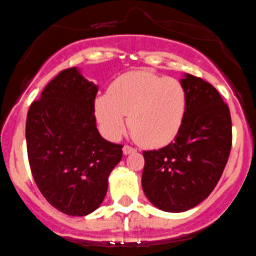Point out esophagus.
<instances>
[{
    "mask_svg": "<svg viewBox=\"0 0 256 256\" xmlns=\"http://www.w3.org/2000/svg\"><path fill=\"white\" fill-rule=\"evenodd\" d=\"M133 152H136V148H133L132 146H128V144H126V146L123 147L124 154H133Z\"/></svg>",
    "mask_w": 256,
    "mask_h": 256,
    "instance_id": "34e87169",
    "label": "esophagus"
}]
</instances>
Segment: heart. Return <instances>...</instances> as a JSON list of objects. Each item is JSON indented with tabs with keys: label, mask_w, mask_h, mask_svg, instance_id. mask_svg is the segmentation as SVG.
<instances>
[{
	"label": "heart",
	"mask_w": 256,
	"mask_h": 256,
	"mask_svg": "<svg viewBox=\"0 0 256 256\" xmlns=\"http://www.w3.org/2000/svg\"><path fill=\"white\" fill-rule=\"evenodd\" d=\"M186 112V91L182 82L148 71H132L119 76L109 92L95 99V116L110 138L120 136L126 124L138 144L161 147L179 133Z\"/></svg>",
	"instance_id": "1"
}]
</instances>
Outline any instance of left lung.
Wrapping results in <instances>:
<instances>
[{
  "mask_svg": "<svg viewBox=\"0 0 256 256\" xmlns=\"http://www.w3.org/2000/svg\"><path fill=\"white\" fill-rule=\"evenodd\" d=\"M186 112L175 140L144 151L142 188L154 207L184 212L204 200L218 182L232 146L230 109L200 77L185 74Z\"/></svg>",
  "mask_w": 256,
  "mask_h": 256,
  "instance_id": "obj_1",
  "label": "left lung"
}]
</instances>
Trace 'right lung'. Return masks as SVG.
Wrapping results in <instances>:
<instances>
[{"label": "right lung", "instance_id": "obj_1", "mask_svg": "<svg viewBox=\"0 0 256 256\" xmlns=\"http://www.w3.org/2000/svg\"><path fill=\"white\" fill-rule=\"evenodd\" d=\"M98 86L76 67L60 71L26 118L30 170L44 198L60 212L86 216L102 204L108 178L123 156L96 128Z\"/></svg>", "mask_w": 256, "mask_h": 256}]
</instances>
